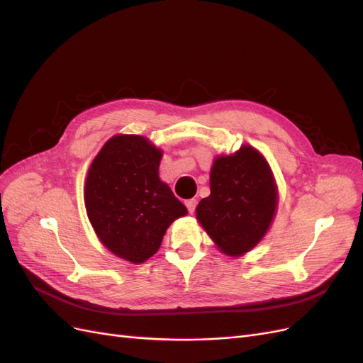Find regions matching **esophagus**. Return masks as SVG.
Segmentation results:
<instances>
[{
	"mask_svg": "<svg viewBox=\"0 0 363 363\" xmlns=\"http://www.w3.org/2000/svg\"><path fill=\"white\" fill-rule=\"evenodd\" d=\"M184 204H186V207H188L189 213H194V212H195V207H196V200H194V199H191V200H186V201H184Z\"/></svg>",
	"mask_w": 363,
	"mask_h": 363,
	"instance_id": "esophagus-1",
	"label": "esophagus"
}]
</instances>
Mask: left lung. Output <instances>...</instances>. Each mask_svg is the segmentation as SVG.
Segmentation results:
<instances>
[{
    "mask_svg": "<svg viewBox=\"0 0 363 363\" xmlns=\"http://www.w3.org/2000/svg\"><path fill=\"white\" fill-rule=\"evenodd\" d=\"M277 204V184L267 159L251 145H242L213 160L211 195L199 203L195 213L219 251L239 257L267 235Z\"/></svg>",
    "mask_w": 363,
    "mask_h": 363,
    "instance_id": "1",
    "label": "left lung"
}]
</instances>
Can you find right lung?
<instances>
[{
    "label": "right lung",
    "instance_id": "1",
    "mask_svg": "<svg viewBox=\"0 0 363 363\" xmlns=\"http://www.w3.org/2000/svg\"><path fill=\"white\" fill-rule=\"evenodd\" d=\"M162 156L145 136L115 135L87 171V218L100 242L131 263L155 256L168 227L188 213L159 177Z\"/></svg>",
    "mask_w": 363,
    "mask_h": 363
}]
</instances>
